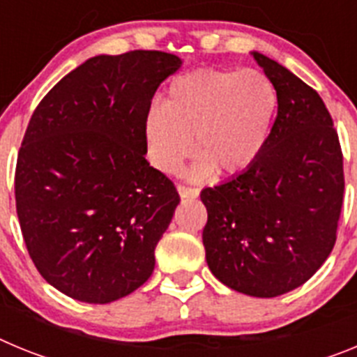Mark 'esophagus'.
I'll use <instances>...</instances> for the list:
<instances>
[{
  "mask_svg": "<svg viewBox=\"0 0 357 357\" xmlns=\"http://www.w3.org/2000/svg\"><path fill=\"white\" fill-rule=\"evenodd\" d=\"M176 189H178V195H181L182 198H197L198 195H200V191H198L197 188H191V185L178 184Z\"/></svg>",
  "mask_w": 357,
  "mask_h": 357,
  "instance_id": "obj_1",
  "label": "esophagus"
}]
</instances>
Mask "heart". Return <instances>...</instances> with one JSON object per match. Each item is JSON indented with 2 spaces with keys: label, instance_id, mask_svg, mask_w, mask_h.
Here are the masks:
<instances>
[{
  "label": "heart",
  "instance_id": "obj_1",
  "mask_svg": "<svg viewBox=\"0 0 357 357\" xmlns=\"http://www.w3.org/2000/svg\"><path fill=\"white\" fill-rule=\"evenodd\" d=\"M277 109V91L259 71L202 68L172 80L164 105L146 114L144 135L151 164L173 173L195 148V175L214 168L232 176L261 155Z\"/></svg>",
  "mask_w": 357,
  "mask_h": 357
}]
</instances>
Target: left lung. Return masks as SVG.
Listing matches in <instances>:
<instances>
[{
  "mask_svg": "<svg viewBox=\"0 0 357 357\" xmlns=\"http://www.w3.org/2000/svg\"><path fill=\"white\" fill-rule=\"evenodd\" d=\"M277 91V116L247 172L200 193L211 272L239 293L272 298L298 288L336 243L345 176L338 132L313 87L254 53Z\"/></svg>",
  "mask_w": 357,
  "mask_h": 357,
  "instance_id": "1",
  "label": "left lung"
}]
</instances>
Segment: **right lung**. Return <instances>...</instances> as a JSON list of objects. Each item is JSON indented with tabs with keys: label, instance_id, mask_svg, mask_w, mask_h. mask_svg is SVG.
Returning <instances> with one entry per match:
<instances>
[{
	"label": "right lung",
	"instance_id": "right-lung-1",
	"mask_svg": "<svg viewBox=\"0 0 357 357\" xmlns=\"http://www.w3.org/2000/svg\"><path fill=\"white\" fill-rule=\"evenodd\" d=\"M181 59L98 55L31 114L15 164V209L31 261L64 295L107 304L143 286L181 197L150 166L144 121Z\"/></svg>",
	"mask_w": 357,
	"mask_h": 357
}]
</instances>
